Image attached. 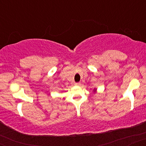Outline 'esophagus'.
Listing matches in <instances>:
<instances>
[{
	"mask_svg": "<svg viewBox=\"0 0 146 146\" xmlns=\"http://www.w3.org/2000/svg\"><path fill=\"white\" fill-rule=\"evenodd\" d=\"M80 84H81V83H80V82H77V83H75V85H76V86H80Z\"/></svg>",
	"mask_w": 146,
	"mask_h": 146,
	"instance_id": "1",
	"label": "esophagus"
}]
</instances>
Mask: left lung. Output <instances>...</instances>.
Segmentation results:
<instances>
[{"instance_id":"left-lung-1","label":"left lung","mask_w":146,"mask_h":146,"mask_svg":"<svg viewBox=\"0 0 146 146\" xmlns=\"http://www.w3.org/2000/svg\"><path fill=\"white\" fill-rule=\"evenodd\" d=\"M95 90H95H95H95Z\"/></svg>"}]
</instances>
